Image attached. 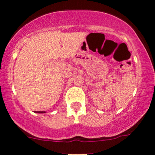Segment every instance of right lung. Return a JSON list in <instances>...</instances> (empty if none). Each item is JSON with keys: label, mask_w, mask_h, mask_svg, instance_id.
Segmentation results:
<instances>
[{"label": "right lung", "mask_w": 155, "mask_h": 155, "mask_svg": "<svg viewBox=\"0 0 155 155\" xmlns=\"http://www.w3.org/2000/svg\"><path fill=\"white\" fill-rule=\"evenodd\" d=\"M35 113H45V111H35Z\"/></svg>", "instance_id": "obj_1"}]
</instances>
